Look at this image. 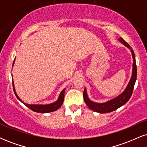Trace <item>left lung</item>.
Wrapping results in <instances>:
<instances>
[{
    "label": "left lung",
    "instance_id": "8db88e82",
    "mask_svg": "<svg viewBox=\"0 0 147 147\" xmlns=\"http://www.w3.org/2000/svg\"><path fill=\"white\" fill-rule=\"evenodd\" d=\"M118 41H120L123 45H125L126 48L131 50L133 61L132 76H131V78L130 79L125 90L123 91L120 95L104 103H96L91 101L88 97L86 88H84L83 95L84 101H85L86 105L91 110L95 111L97 113H106L112 112V111L117 110L118 108L124 105L129 100L131 95H132L135 83H136V79H137V67H136V57H135L134 51L133 50L132 48L122 38L120 37L119 38H118Z\"/></svg>",
    "mask_w": 147,
    "mask_h": 147
}]
</instances>
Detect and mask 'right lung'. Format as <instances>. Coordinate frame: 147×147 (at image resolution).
<instances>
[{
	"label": "right lung",
	"mask_w": 147,
	"mask_h": 147,
	"mask_svg": "<svg viewBox=\"0 0 147 147\" xmlns=\"http://www.w3.org/2000/svg\"><path fill=\"white\" fill-rule=\"evenodd\" d=\"M14 62H15V59L14 60V62H13V65H14ZM12 84H13V89H14V92L15 95L16 96V97L18 99V100L21 101V102L23 103V104H24L27 107H28L30 109H31L32 111H34V112L41 113H47L53 112V111H57V109H59L63 103L64 94H65V88L61 92L60 95L59 96L58 99H57L56 102L52 103V104H45V105H43H43H42V104H26V103L23 102V101L19 98V97L17 95V94H16V90H15V88H14V82H13V80H12Z\"/></svg>",
	"instance_id": "obj_1"
}]
</instances>
